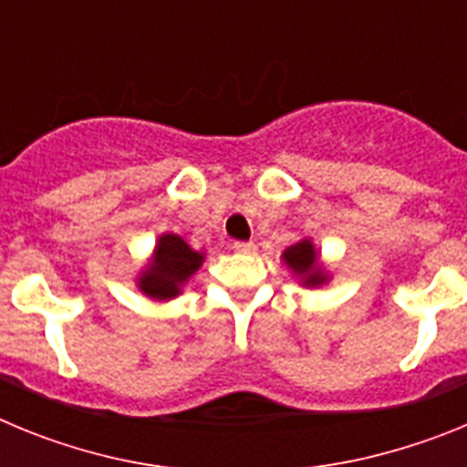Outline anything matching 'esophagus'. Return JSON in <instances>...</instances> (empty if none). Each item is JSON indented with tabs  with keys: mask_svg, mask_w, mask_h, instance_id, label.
<instances>
[{
	"mask_svg": "<svg viewBox=\"0 0 467 467\" xmlns=\"http://www.w3.org/2000/svg\"><path fill=\"white\" fill-rule=\"evenodd\" d=\"M231 247H234V250H236V253H241V254H253L254 253V243H250V241H236Z\"/></svg>",
	"mask_w": 467,
	"mask_h": 467,
	"instance_id": "esophagus-1",
	"label": "esophagus"
}]
</instances>
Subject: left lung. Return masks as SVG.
Listing matches in <instances>:
<instances>
[{"instance_id":"1","label":"left lung","mask_w":467,"mask_h":467,"mask_svg":"<svg viewBox=\"0 0 467 467\" xmlns=\"http://www.w3.org/2000/svg\"><path fill=\"white\" fill-rule=\"evenodd\" d=\"M283 262L292 269V274L301 280L304 287H320L327 283V271L317 262V250L308 238L295 243L283 253Z\"/></svg>"}]
</instances>
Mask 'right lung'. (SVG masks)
Here are the masks:
<instances>
[{"label":"right lung","mask_w":467,"mask_h":467,"mask_svg":"<svg viewBox=\"0 0 467 467\" xmlns=\"http://www.w3.org/2000/svg\"><path fill=\"white\" fill-rule=\"evenodd\" d=\"M205 254L196 253L182 236L163 234L159 236L151 254V262L140 274L138 287L156 301L175 299L182 292L184 283L201 269Z\"/></svg>","instance_id":"obj_1"}]
</instances>
